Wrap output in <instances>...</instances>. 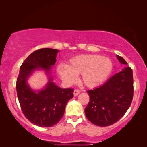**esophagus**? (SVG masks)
Returning a JSON list of instances; mask_svg holds the SVG:
<instances>
[{"mask_svg": "<svg viewBox=\"0 0 147 147\" xmlns=\"http://www.w3.org/2000/svg\"><path fill=\"white\" fill-rule=\"evenodd\" d=\"M80 90H78V89H76L75 90H74V96H78V94H79L80 93Z\"/></svg>", "mask_w": 147, "mask_h": 147, "instance_id": "obj_1", "label": "esophagus"}]
</instances>
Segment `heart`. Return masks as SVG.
Segmentation results:
<instances>
[{"label": "heart", "instance_id": "1", "mask_svg": "<svg viewBox=\"0 0 147 147\" xmlns=\"http://www.w3.org/2000/svg\"><path fill=\"white\" fill-rule=\"evenodd\" d=\"M112 67V62L109 58L100 55L84 54L71 58L68 65L59 64L57 72L60 78L69 84L73 83L77 76L81 74L84 85L94 88L101 84L108 78Z\"/></svg>", "mask_w": 147, "mask_h": 147}]
</instances>
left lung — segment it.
<instances>
[{"instance_id": "1", "label": "left lung", "mask_w": 147, "mask_h": 147, "mask_svg": "<svg viewBox=\"0 0 147 147\" xmlns=\"http://www.w3.org/2000/svg\"><path fill=\"white\" fill-rule=\"evenodd\" d=\"M117 58L120 63L128 65L122 57L117 55ZM87 92L90 96V102L85 108L88 119L99 126L116 123L132 103L134 94L132 69L125 67L102 86Z\"/></svg>"}]
</instances>
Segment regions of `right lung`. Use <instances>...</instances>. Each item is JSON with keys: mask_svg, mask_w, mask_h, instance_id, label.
Returning a JSON list of instances; mask_svg holds the SVG:
<instances>
[{"mask_svg": "<svg viewBox=\"0 0 147 147\" xmlns=\"http://www.w3.org/2000/svg\"><path fill=\"white\" fill-rule=\"evenodd\" d=\"M58 50L42 48L28 56L20 67L16 88L22 112L30 122L41 127H51L63 117L66 104L74 97L73 88L62 89L49 78L45 89L34 92L27 79L34 70L42 68L48 72L56 62Z\"/></svg>", "mask_w": 147, "mask_h": 147, "instance_id": "obj_1", "label": "right lung"}]
</instances>
